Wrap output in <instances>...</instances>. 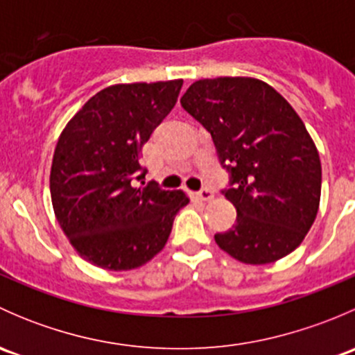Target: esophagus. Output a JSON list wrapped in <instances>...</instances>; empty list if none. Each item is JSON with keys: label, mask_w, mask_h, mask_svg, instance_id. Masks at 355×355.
<instances>
[{"label": "esophagus", "mask_w": 355, "mask_h": 355, "mask_svg": "<svg viewBox=\"0 0 355 355\" xmlns=\"http://www.w3.org/2000/svg\"><path fill=\"white\" fill-rule=\"evenodd\" d=\"M196 198L200 199V200H211L214 198L213 191L211 189H200L199 192H196Z\"/></svg>", "instance_id": "obj_1"}]
</instances>
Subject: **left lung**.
<instances>
[{
  "label": "left lung",
  "instance_id": "obj_1",
  "mask_svg": "<svg viewBox=\"0 0 355 355\" xmlns=\"http://www.w3.org/2000/svg\"><path fill=\"white\" fill-rule=\"evenodd\" d=\"M180 105L209 132L230 175L223 194L237 221L214 235L220 249L245 264L273 263L295 250L321 198L320 155L295 110L250 77L198 80Z\"/></svg>",
  "mask_w": 355,
  "mask_h": 355
}]
</instances>
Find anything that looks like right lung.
<instances>
[{
	"label": "right lung",
	"instance_id": "add662e5",
	"mask_svg": "<svg viewBox=\"0 0 355 355\" xmlns=\"http://www.w3.org/2000/svg\"><path fill=\"white\" fill-rule=\"evenodd\" d=\"M182 84L110 85L60 135L49 175L53 209L73 249L94 266L127 271L151 261L189 204L185 192L144 184L146 168L139 163Z\"/></svg>",
	"mask_w": 355,
	"mask_h": 355
}]
</instances>
